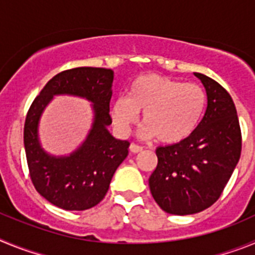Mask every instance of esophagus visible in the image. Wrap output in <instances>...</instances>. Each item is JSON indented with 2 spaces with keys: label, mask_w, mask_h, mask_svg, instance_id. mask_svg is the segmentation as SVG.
<instances>
[{
  "label": "esophagus",
  "mask_w": 255,
  "mask_h": 255,
  "mask_svg": "<svg viewBox=\"0 0 255 255\" xmlns=\"http://www.w3.org/2000/svg\"><path fill=\"white\" fill-rule=\"evenodd\" d=\"M129 149L131 153H138V152H141V150H143V147H140V145H138V144L131 143L130 144Z\"/></svg>",
  "instance_id": "esophagus-1"
}]
</instances>
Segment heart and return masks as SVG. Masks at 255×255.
<instances>
[{
  "mask_svg": "<svg viewBox=\"0 0 255 255\" xmlns=\"http://www.w3.org/2000/svg\"><path fill=\"white\" fill-rule=\"evenodd\" d=\"M207 96L203 88L168 76H139L111 106L116 130L128 135L143 112V138H155L166 144L185 140L204 116Z\"/></svg>",
  "mask_w": 255,
  "mask_h": 255,
  "instance_id": "b5f03b06",
  "label": "heart"
}]
</instances>
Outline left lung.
<instances>
[{"instance_id": "obj_1", "label": "left lung", "mask_w": 255, "mask_h": 255, "mask_svg": "<svg viewBox=\"0 0 255 255\" xmlns=\"http://www.w3.org/2000/svg\"><path fill=\"white\" fill-rule=\"evenodd\" d=\"M194 75L206 89V114L185 140L155 149L158 164L149 177L153 198L170 215H193L211 207L242 153V131L231 96L213 79Z\"/></svg>"}]
</instances>
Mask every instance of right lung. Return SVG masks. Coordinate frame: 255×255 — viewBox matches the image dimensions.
Here are the masks:
<instances>
[{"instance_id": "obj_1", "label": "right lung", "mask_w": 255, "mask_h": 255, "mask_svg": "<svg viewBox=\"0 0 255 255\" xmlns=\"http://www.w3.org/2000/svg\"><path fill=\"white\" fill-rule=\"evenodd\" d=\"M114 71L76 67L57 74L33 101L24 126V147L30 179L44 199L66 211H85L105 198L112 176L129 153L130 143L115 138L108 126ZM55 95H73L92 103L94 121L87 138L74 152L53 156L41 147L39 121Z\"/></svg>"}]
</instances>
